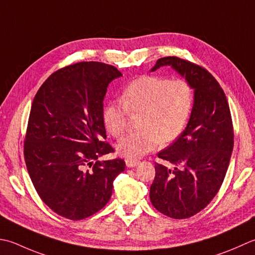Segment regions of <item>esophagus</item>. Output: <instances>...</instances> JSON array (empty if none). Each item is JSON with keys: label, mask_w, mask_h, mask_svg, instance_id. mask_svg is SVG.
Listing matches in <instances>:
<instances>
[{"label": "esophagus", "mask_w": 255, "mask_h": 255, "mask_svg": "<svg viewBox=\"0 0 255 255\" xmlns=\"http://www.w3.org/2000/svg\"><path fill=\"white\" fill-rule=\"evenodd\" d=\"M138 163H139V160H137V159H126V166L129 168L136 167Z\"/></svg>", "instance_id": "34e87169"}]
</instances>
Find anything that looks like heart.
Instances as JSON below:
<instances>
[{"instance_id": "obj_1", "label": "heart", "mask_w": 255, "mask_h": 255, "mask_svg": "<svg viewBox=\"0 0 255 255\" xmlns=\"http://www.w3.org/2000/svg\"><path fill=\"white\" fill-rule=\"evenodd\" d=\"M193 91L184 79L143 75L127 84L121 99L108 102L103 119L114 137L126 130L129 113L140 114L139 131L126 134L117 143V151L127 159H137L180 136L190 116Z\"/></svg>"}]
</instances>
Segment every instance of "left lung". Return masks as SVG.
<instances>
[{"mask_svg":"<svg viewBox=\"0 0 255 255\" xmlns=\"http://www.w3.org/2000/svg\"><path fill=\"white\" fill-rule=\"evenodd\" d=\"M171 66L190 84L193 107L173 143L158 153L170 167L154 163L150 201L159 212L187 219L203 210L226 177L233 150V125L226 94L206 68L176 56L159 58L151 72Z\"/></svg>","mask_w":255,"mask_h":255,"instance_id":"left-lung-1","label":"left lung"}]
</instances>
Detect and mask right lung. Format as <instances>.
<instances>
[{
	"mask_svg": "<svg viewBox=\"0 0 255 255\" xmlns=\"http://www.w3.org/2000/svg\"><path fill=\"white\" fill-rule=\"evenodd\" d=\"M122 76L112 65L82 62L53 73L34 97L24 140L25 163L46 206L83 220L106 206L125 170L106 139L103 112L109 83Z\"/></svg>",
	"mask_w": 255,
	"mask_h": 255,
	"instance_id": "right-lung-1",
	"label": "right lung"
}]
</instances>
